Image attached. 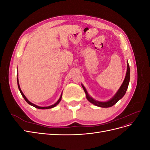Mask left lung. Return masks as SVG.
<instances>
[{"mask_svg":"<svg viewBox=\"0 0 150 150\" xmlns=\"http://www.w3.org/2000/svg\"><path fill=\"white\" fill-rule=\"evenodd\" d=\"M129 79H130V69H129V66L128 62V64H127V71H126V76H125V78L123 83H122V84L121 86V87L120 88V89H118V91H117L115 96H113L110 99V100H109L106 102H100V101H98L96 100H95V99H94L93 98H92L89 96V94L87 92V91H86V88H84V86L82 84L81 85H82L83 88L86 93V98H87V99L90 103H91L92 104H94V105H96L99 107L109 108V107H111L113 105H115V104L117 101H118L120 99H121L122 97L125 96V94L126 92V90H127V89H128V87Z\"/></svg>","mask_w":150,"mask_h":150,"instance_id":"obj_1","label":"left lung"}]
</instances>
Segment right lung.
Instances as JSON below:
<instances>
[{"mask_svg": "<svg viewBox=\"0 0 150 150\" xmlns=\"http://www.w3.org/2000/svg\"><path fill=\"white\" fill-rule=\"evenodd\" d=\"M17 76H18V74H17ZM17 85H18V88H19V91H20V92H21V94H22V96H23V98H24V99L25 100V101L28 103L29 104H30V105H31V106H34V107H35V108H38V109H41V110H46V109H50V108H54V107H55L56 106H57V104L59 103V102L61 101V98H62V93L61 94V96H60V98H59V99H58V101L55 103V104H54L53 105H51V106H47V107H40V106H37V105H35V104H33V103H32L31 102H30L28 99H27V98L25 96V95L24 94V93H22V91H21V88H20V86H19V79H18V77H17Z\"/></svg>", "mask_w": 150, "mask_h": 150, "instance_id": "obj_1", "label": "right lung"}]
</instances>
